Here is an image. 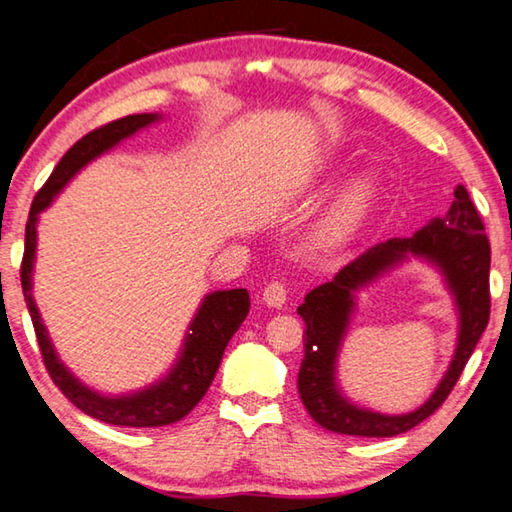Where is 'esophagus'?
Segmentation results:
<instances>
[{"label": "esophagus", "instance_id": "34e87169", "mask_svg": "<svg viewBox=\"0 0 512 512\" xmlns=\"http://www.w3.org/2000/svg\"><path fill=\"white\" fill-rule=\"evenodd\" d=\"M262 300H264V305L280 309V307L284 305V302H287V287H284L282 282L266 284L264 293H262Z\"/></svg>", "mask_w": 512, "mask_h": 512}]
</instances>
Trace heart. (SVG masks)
<instances>
[{
  "label": "heart",
  "mask_w": 512,
  "mask_h": 512,
  "mask_svg": "<svg viewBox=\"0 0 512 512\" xmlns=\"http://www.w3.org/2000/svg\"><path fill=\"white\" fill-rule=\"evenodd\" d=\"M379 180L372 171H363L345 185L334 203L325 212L316 228V244L320 248H334L343 244L359 228L377 196Z\"/></svg>",
  "instance_id": "obj_1"
}]
</instances>
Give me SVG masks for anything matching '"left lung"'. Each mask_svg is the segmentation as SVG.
I'll return each mask as SVG.
<instances>
[{"mask_svg":"<svg viewBox=\"0 0 512 512\" xmlns=\"http://www.w3.org/2000/svg\"><path fill=\"white\" fill-rule=\"evenodd\" d=\"M411 256L431 263L444 275L455 296L459 339L453 363L430 400L411 414L386 416L352 405L342 395L335 381V361L356 306V291ZM298 314L307 327L298 391L320 427L345 436L388 438L427 420L452 393L490 320V244L467 189L463 185L454 189V201L445 216L431 219L411 237H393L368 248L343 266L334 280L311 289Z\"/></svg>","mask_w":512,"mask_h":512,"instance_id":"left-lung-1","label":"left lung"}]
</instances>
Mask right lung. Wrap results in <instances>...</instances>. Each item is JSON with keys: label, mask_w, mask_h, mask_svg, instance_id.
I'll list each match as a JSON object with an SVG mask.
<instances>
[{"label": "right lung", "mask_w": 512, "mask_h": 512, "mask_svg": "<svg viewBox=\"0 0 512 512\" xmlns=\"http://www.w3.org/2000/svg\"><path fill=\"white\" fill-rule=\"evenodd\" d=\"M162 115L144 112L131 115L97 128V131L81 137L56 164L45 187L40 189L36 201L31 205L27 235H24V259L20 268L22 291L27 300L29 314L36 327L42 361L49 370V377L63 391V395L76 409H81L90 418L101 422L117 424V427H164V424L183 420L194 406L203 400L210 388L216 370L221 366L225 345L230 343L237 329L244 323L250 309V296L246 289L212 291L203 298L201 307L196 309L192 323L187 327L183 348L171 370L162 379L153 381L151 386L124 395H103L94 388L85 386L83 381L60 361L49 332L42 323L36 300H33V266H36L38 248V219L40 212L54 203V198L63 192L65 185L83 167H88L99 155L115 149L126 137L135 135L142 128L160 121Z\"/></svg>", "instance_id": "right-lung-1"}]
</instances>
